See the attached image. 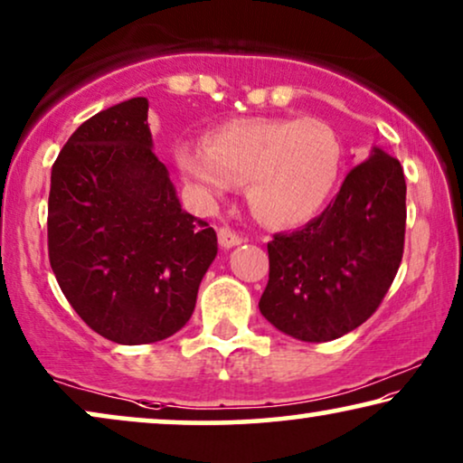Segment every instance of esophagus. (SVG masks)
<instances>
[{
    "mask_svg": "<svg viewBox=\"0 0 463 463\" xmlns=\"http://www.w3.org/2000/svg\"><path fill=\"white\" fill-rule=\"evenodd\" d=\"M242 242H244V238L240 236L238 232H233L232 227H221L219 230V244L223 246V249H232V246H238Z\"/></svg>",
    "mask_w": 463,
    "mask_h": 463,
    "instance_id": "34e87169",
    "label": "esophagus"
}]
</instances>
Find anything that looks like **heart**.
Returning <instances> with one entry per match:
<instances>
[{"label": "heart", "mask_w": 463, "mask_h": 463, "mask_svg": "<svg viewBox=\"0 0 463 463\" xmlns=\"http://www.w3.org/2000/svg\"><path fill=\"white\" fill-rule=\"evenodd\" d=\"M341 141L316 118H242L213 128L206 143L175 147L181 173L206 198L249 183L259 217L276 225L307 221L331 198L341 170Z\"/></svg>", "instance_id": "b5f03b06"}]
</instances>
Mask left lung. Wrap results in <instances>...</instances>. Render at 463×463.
Listing matches in <instances>:
<instances>
[{
    "instance_id": "obj_1",
    "label": "left lung",
    "mask_w": 463,
    "mask_h": 463,
    "mask_svg": "<svg viewBox=\"0 0 463 463\" xmlns=\"http://www.w3.org/2000/svg\"><path fill=\"white\" fill-rule=\"evenodd\" d=\"M407 183L382 149L347 173L331 204L268 244L269 280L259 309L278 331L331 341L375 314L402 261Z\"/></svg>"
}]
</instances>
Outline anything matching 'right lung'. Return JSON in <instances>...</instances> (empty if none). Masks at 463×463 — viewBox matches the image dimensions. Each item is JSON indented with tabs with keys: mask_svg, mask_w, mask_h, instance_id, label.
Masks as SVG:
<instances>
[{
	"mask_svg": "<svg viewBox=\"0 0 463 463\" xmlns=\"http://www.w3.org/2000/svg\"><path fill=\"white\" fill-rule=\"evenodd\" d=\"M145 97L86 119L50 176L48 257L94 333L154 344L187 325L217 233L181 208L157 160Z\"/></svg>",
	"mask_w": 463,
	"mask_h": 463,
	"instance_id": "add662e5",
	"label": "right lung"
}]
</instances>
